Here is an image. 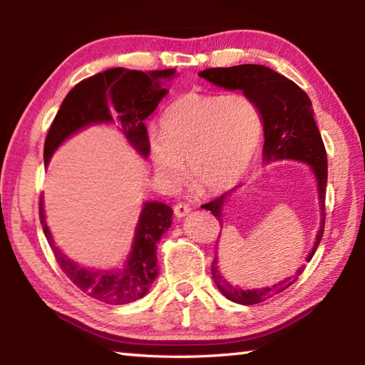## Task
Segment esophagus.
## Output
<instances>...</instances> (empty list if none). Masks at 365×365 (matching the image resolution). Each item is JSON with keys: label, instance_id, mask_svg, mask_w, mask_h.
Wrapping results in <instances>:
<instances>
[{"label": "esophagus", "instance_id": "34e87169", "mask_svg": "<svg viewBox=\"0 0 365 365\" xmlns=\"http://www.w3.org/2000/svg\"><path fill=\"white\" fill-rule=\"evenodd\" d=\"M190 211H191V207L188 205H185V202H177V205L174 206V214L178 219L185 217V215H187Z\"/></svg>", "mask_w": 365, "mask_h": 365}]
</instances>
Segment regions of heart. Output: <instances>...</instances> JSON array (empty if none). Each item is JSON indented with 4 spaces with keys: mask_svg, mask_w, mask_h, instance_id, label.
<instances>
[{
    "mask_svg": "<svg viewBox=\"0 0 365 365\" xmlns=\"http://www.w3.org/2000/svg\"><path fill=\"white\" fill-rule=\"evenodd\" d=\"M262 122L255 104L238 95L185 93L160 117V135L148 138V154L170 183L187 163L191 188L200 195L232 188L255 159Z\"/></svg>",
    "mask_w": 365,
    "mask_h": 365,
    "instance_id": "obj_1",
    "label": "heart"
}]
</instances>
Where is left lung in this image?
<instances>
[{
	"label": "left lung",
	"instance_id": "8db88e82",
	"mask_svg": "<svg viewBox=\"0 0 365 365\" xmlns=\"http://www.w3.org/2000/svg\"><path fill=\"white\" fill-rule=\"evenodd\" d=\"M200 77L225 90L243 91V95L257 108L264 123L262 159L265 164L282 159L301 160V163L309 164V168L316 175L320 206V228L314 248L306 257V261L309 262L314 252H316L320 240H322L325 227L327 153L316 120H314L312 103L306 95V91H302L289 78L280 76L279 72L257 64L212 67V69L200 72ZM232 191L215 197L214 201L202 206L215 215L219 224H222V206H224L227 196L232 195ZM217 262V256H215L211 272L219 292L227 299L245 306L257 304V302L272 298L274 294H279L289 285H293L298 275H301L302 270H304V265H302L293 277H288V279L272 287L245 289L232 285L222 275Z\"/></svg>",
	"mask_w": 365,
	"mask_h": 365
}]
</instances>
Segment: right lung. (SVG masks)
I'll list each match as a JSON object with an SVG mask.
<instances>
[{
	"mask_svg": "<svg viewBox=\"0 0 365 365\" xmlns=\"http://www.w3.org/2000/svg\"><path fill=\"white\" fill-rule=\"evenodd\" d=\"M174 76L175 69L141 72L115 67L82 80L67 93L49 127L43 151L45 165L67 138L96 123H117L128 143L148 158L145 120L168 95L160 82ZM172 214L174 211L164 202H145L123 269L93 270L80 267L58 250L45 222L43 197L40 200L43 232L61 269L83 293L113 306L128 304L150 292L158 277V242L169 230Z\"/></svg>",
	"mask_w": 365,
	"mask_h": 365,
	"instance_id": "1",
	"label": "right lung"
}]
</instances>
